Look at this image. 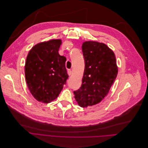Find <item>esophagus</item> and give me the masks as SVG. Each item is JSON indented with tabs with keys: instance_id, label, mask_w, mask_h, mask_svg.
Returning <instances> with one entry per match:
<instances>
[{
	"instance_id": "1",
	"label": "esophagus",
	"mask_w": 148,
	"mask_h": 148,
	"mask_svg": "<svg viewBox=\"0 0 148 148\" xmlns=\"http://www.w3.org/2000/svg\"><path fill=\"white\" fill-rule=\"evenodd\" d=\"M67 73H68V75H69V76H70V75H71L72 74V71L71 70H68Z\"/></svg>"
}]
</instances>
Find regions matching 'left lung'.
<instances>
[{
	"label": "left lung",
	"instance_id": "8db88e82",
	"mask_svg": "<svg viewBox=\"0 0 148 148\" xmlns=\"http://www.w3.org/2000/svg\"><path fill=\"white\" fill-rule=\"evenodd\" d=\"M82 50L85 60L82 85L73 93L77 103L85 108L99 103L108 95L118 67L114 52L104 43L87 41Z\"/></svg>",
	"mask_w": 148,
	"mask_h": 148
}]
</instances>
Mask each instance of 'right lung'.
I'll list each match as a JSON object with an SVG mask.
<instances>
[{"label": "right lung", "instance_id": "obj_1", "mask_svg": "<svg viewBox=\"0 0 148 148\" xmlns=\"http://www.w3.org/2000/svg\"><path fill=\"white\" fill-rule=\"evenodd\" d=\"M61 40L35 45L28 53L25 66L28 88L35 99L48 103L58 97L68 78L66 58L58 53Z\"/></svg>", "mask_w": 148, "mask_h": 148}]
</instances>
